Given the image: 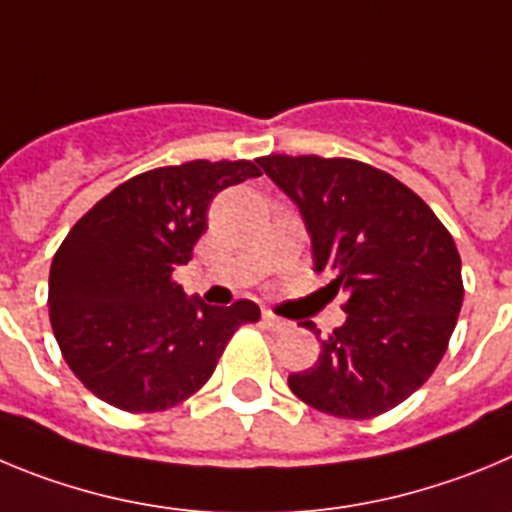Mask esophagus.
<instances>
[{
  "label": "esophagus",
  "instance_id": "1",
  "mask_svg": "<svg viewBox=\"0 0 512 512\" xmlns=\"http://www.w3.org/2000/svg\"><path fill=\"white\" fill-rule=\"evenodd\" d=\"M262 324H265L270 331H285L290 326V321H285V319H280V316H275V313L265 311L262 313Z\"/></svg>",
  "mask_w": 512,
  "mask_h": 512
}]
</instances>
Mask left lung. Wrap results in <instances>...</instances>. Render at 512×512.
<instances>
[{
    "mask_svg": "<svg viewBox=\"0 0 512 512\" xmlns=\"http://www.w3.org/2000/svg\"><path fill=\"white\" fill-rule=\"evenodd\" d=\"M257 163L301 209L313 270L336 275L334 296L347 293V321L321 339L316 365L288 377L290 390L336 418L390 411L431 377L457 326L462 257L449 229L405 183L359 160Z\"/></svg>",
    "mask_w": 512,
    "mask_h": 512,
    "instance_id": "left-lung-1",
    "label": "left lung"
}]
</instances>
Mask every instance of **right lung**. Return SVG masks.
Here are the masks:
<instances>
[{
  "mask_svg": "<svg viewBox=\"0 0 512 512\" xmlns=\"http://www.w3.org/2000/svg\"><path fill=\"white\" fill-rule=\"evenodd\" d=\"M260 176L252 160L147 170L91 206L50 265L55 342L73 375L119 411L173 408L206 385L229 339L260 308L188 301L173 280L206 232L211 199Z\"/></svg>",
  "mask_w": 512,
  "mask_h": 512,
  "instance_id": "obj_1",
  "label": "right lung"
}]
</instances>
